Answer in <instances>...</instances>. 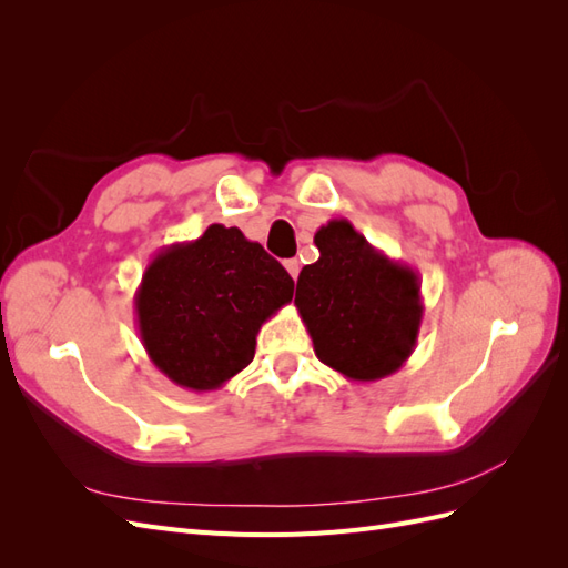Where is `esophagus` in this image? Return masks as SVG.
<instances>
[{
    "mask_svg": "<svg viewBox=\"0 0 568 568\" xmlns=\"http://www.w3.org/2000/svg\"><path fill=\"white\" fill-rule=\"evenodd\" d=\"M284 267H286V272L291 274V277H298V272H301V263L296 261V257H291V261H284Z\"/></svg>",
    "mask_w": 568,
    "mask_h": 568,
    "instance_id": "1",
    "label": "esophagus"
}]
</instances>
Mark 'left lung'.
<instances>
[{
    "mask_svg": "<svg viewBox=\"0 0 568 568\" xmlns=\"http://www.w3.org/2000/svg\"><path fill=\"white\" fill-rule=\"evenodd\" d=\"M315 246L320 257L301 270L294 301L315 355L351 382L398 372L422 326L419 274L374 248L348 220L322 225Z\"/></svg>",
    "mask_w": 568,
    "mask_h": 568,
    "instance_id": "obj_1",
    "label": "left lung"
}]
</instances>
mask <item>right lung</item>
<instances>
[{"mask_svg":"<svg viewBox=\"0 0 568 568\" xmlns=\"http://www.w3.org/2000/svg\"><path fill=\"white\" fill-rule=\"evenodd\" d=\"M294 296V280L236 227L211 225L149 263L134 294L136 332L170 382L205 393L255 355L261 326Z\"/></svg>","mask_w":568,"mask_h":568,"instance_id":"obj_1","label":"right lung"}]
</instances>
